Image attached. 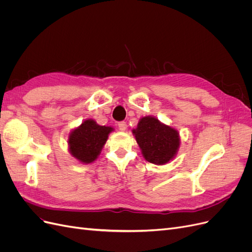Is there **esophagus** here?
I'll return each mask as SVG.
<instances>
[{"label": "esophagus", "instance_id": "34e87169", "mask_svg": "<svg viewBox=\"0 0 252 252\" xmlns=\"http://www.w3.org/2000/svg\"><path fill=\"white\" fill-rule=\"evenodd\" d=\"M118 126H119V129L121 131H126V129H127V123L126 122H120V123L118 124Z\"/></svg>", "mask_w": 252, "mask_h": 252}]
</instances>
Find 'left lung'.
Segmentation results:
<instances>
[{
  "instance_id": "left-lung-1",
  "label": "left lung",
  "mask_w": 252,
  "mask_h": 252,
  "mask_svg": "<svg viewBox=\"0 0 252 252\" xmlns=\"http://www.w3.org/2000/svg\"><path fill=\"white\" fill-rule=\"evenodd\" d=\"M132 133L146 161L165 165L177 156L181 144L178 130L163 124L156 117L140 119Z\"/></svg>"
}]
</instances>
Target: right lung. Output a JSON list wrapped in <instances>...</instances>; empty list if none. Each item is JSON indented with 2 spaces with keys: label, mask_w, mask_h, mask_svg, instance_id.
<instances>
[{
  "label": "right lung",
  "mask_w": 252,
  "mask_h": 252,
  "mask_svg": "<svg viewBox=\"0 0 252 252\" xmlns=\"http://www.w3.org/2000/svg\"><path fill=\"white\" fill-rule=\"evenodd\" d=\"M112 131L113 128L110 126L98 125L93 119L85 120L68 136L70 155L83 164L94 162Z\"/></svg>",
  "instance_id": "obj_1"
}]
</instances>
